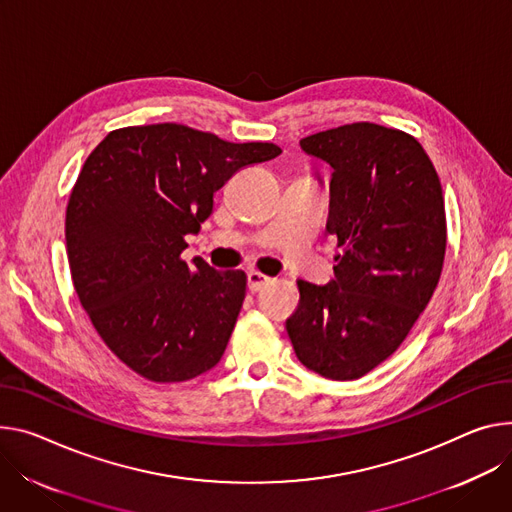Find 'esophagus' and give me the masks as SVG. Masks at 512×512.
<instances>
[{
	"mask_svg": "<svg viewBox=\"0 0 512 512\" xmlns=\"http://www.w3.org/2000/svg\"><path fill=\"white\" fill-rule=\"evenodd\" d=\"M247 282H249V290L251 292H259V290H263L265 286L271 284V277H267V275H263L259 271H249Z\"/></svg>",
	"mask_w": 512,
	"mask_h": 512,
	"instance_id": "obj_1",
	"label": "esophagus"
}]
</instances>
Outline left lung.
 I'll return each instance as SVG.
<instances>
[{"label":"left lung","mask_w":512,"mask_h":512,"mask_svg":"<svg viewBox=\"0 0 512 512\" xmlns=\"http://www.w3.org/2000/svg\"><path fill=\"white\" fill-rule=\"evenodd\" d=\"M300 147L333 169L327 232L343 253L329 284L298 280L300 304L286 329L308 369L357 380L402 345L439 284L441 181L414 136L380 124L316 132Z\"/></svg>","instance_id":"8db88e82"}]
</instances>
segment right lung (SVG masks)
I'll return each instance as SVG.
<instances>
[{
	"label": "right lung",
	"mask_w": 512,
	"mask_h": 512,
	"mask_svg": "<svg viewBox=\"0 0 512 512\" xmlns=\"http://www.w3.org/2000/svg\"><path fill=\"white\" fill-rule=\"evenodd\" d=\"M280 153L165 122L114 130L87 157L65 218L73 286L104 343L138 376L185 382L220 361L247 275L183 261L185 235H198L232 175Z\"/></svg>",
	"instance_id": "obj_1"
}]
</instances>
